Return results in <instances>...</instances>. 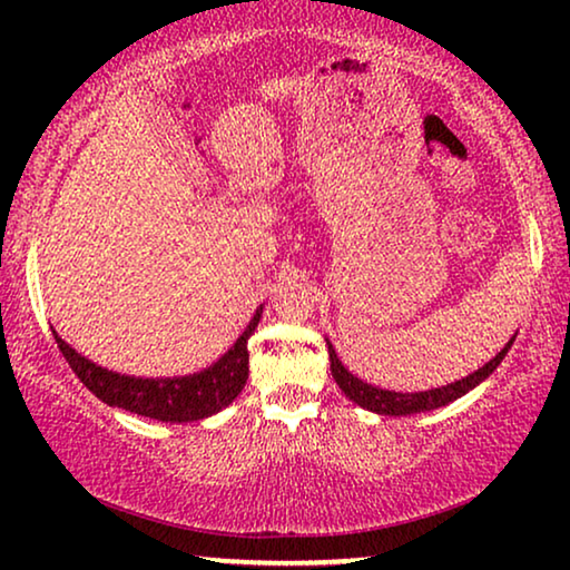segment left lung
Listing matches in <instances>:
<instances>
[{"mask_svg": "<svg viewBox=\"0 0 570 570\" xmlns=\"http://www.w3.org/2000/svg\"><path fill=\"white\" fill-rule=\"evenodd\" d=\"M259 318L262 308H256V314L248 322L244 334L213 365H207V368L197 373L168 379L124 376V373L108 371L104 365L88 361L82 353H77L69 342L59 337L53 326L51 332L61 355L67 357L69 368L108 407L129 410L137 412V415L163 420V423H191V420L217 415V412L233 404V400L240 394V389H244L248 379L246 342L254 334Z\"/></svg>", "mask_w": 570, "mask_h": 570, "instance_id": "left-lung-1", "label": "left lung"}]
</instances>
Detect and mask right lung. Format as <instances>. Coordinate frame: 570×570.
<instances>
[{
    "label": "right lung",
    "mask_w": 570,
    "mask_h": 570,
    "mask_svg": "<svg viewBox=\"0 0 570 570\" xmlns=\"http://www.w3.org/2000/svg\"><path fill=\"white\" fill-rule=\"evenodd\" d=\"M503 353H498L493 361H488L482 368H478L470 376L451 381L446 386H435V389H425V392H389V389L365 384L357 376H353L345 365L337 361V355H330L332 361V376L337 381L342 392H345L350 400H353L357 407L376 412V415H389V417H402V415H415V412H428V410H439L446 407L459 396H464L466 392H472L474 386H480L490 373L498 368V363L503 361Z\"/></svg>",
    "instance_id": "right-lung-1"
}]
</instances>
